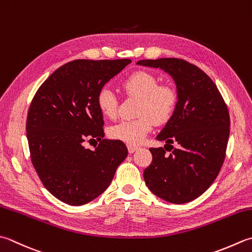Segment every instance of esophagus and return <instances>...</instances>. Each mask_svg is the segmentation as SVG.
<instances>
[{
  "mask_svg": "<svg viewBox=\"0 0 252 252\" xmlns=\"http://www.w3.org/2000/svg\"><path fill=\"white\" fill-rule=\"evenodd\" d=\"M139 150V146H134V145H127V151H129L130 154L134 153L135 151Z\"/></svg>",
  "mask_w": 252,
  "mask_h": 252,
  "instance_id": "34e87169",
  "label": "esophagus"
}]
</instances>
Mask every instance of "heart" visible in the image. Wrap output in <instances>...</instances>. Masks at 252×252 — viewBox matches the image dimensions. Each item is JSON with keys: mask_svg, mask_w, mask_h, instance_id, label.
<instances>
[{"mask_svg": "<svg viewBox=\"0 0 252 252\" xmlns=\"http://www.w3.org/2000/svg\"><path fill=\"white\" fill-rule=\"evenodd\" d=\"M126 93L140 97L137 115L133 120H123L109 129V135L129 145H137L152 131L154 121L158 125L170 119L177 103V94L168 85H158L155 75L146 71L132 73L122 83ZM97 106L105 117L113 118L118 100L112 90L103 87L96 97Z\"/></svg>", "mask_w": 252, "mask_h": 252, "instance_id": "obj_1", "label": "heart"}]
</instances>
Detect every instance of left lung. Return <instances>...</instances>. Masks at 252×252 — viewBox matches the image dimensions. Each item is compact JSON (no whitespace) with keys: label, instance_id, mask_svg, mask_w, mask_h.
<instances>
[{"label":"left lung","instance_id":"1","mask_svg":"<svg viewBox=\"0 0 252 252\" xmlns=\"http://www.w3.org/2000/svg\"><path fill=\"white\" fill-rule=\"evenodd\" d=\"M137 64L166 72L177 92L175 111L156 136L173 151L167 155L162 147L150 149L153 160L143 174L145 184L162 200L187 203L209 189L223 165L230 126L227 107L213 81L193 64L174 58Z\"/></svg>","mask_w":252,"mask_h":252}]
</instances>
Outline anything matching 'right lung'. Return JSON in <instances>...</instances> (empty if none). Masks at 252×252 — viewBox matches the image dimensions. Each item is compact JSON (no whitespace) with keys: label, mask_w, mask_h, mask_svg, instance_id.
<instances>
[{"label":"right lung","mask_w":252,"mask_h":252,"mask_svg":"<svg viewBox=\"0 0 252 252\" xmlns=\"http://www.w3.org/2000/svg\"><path fill=\"white\" fill-rule=\"evenodd\" d=\"M131 62L74 60L54 71L33 97L26 123L32 165L46 189L64 203L96 199L127 156L125 143L103 139L96 97ZM87 137L101 141L95 150L82 145Z\"/></svg>","instance_id":"right-lung-1"}]
</instances>
